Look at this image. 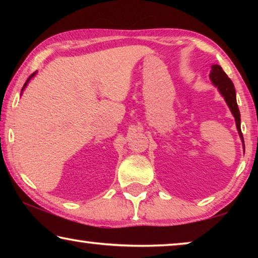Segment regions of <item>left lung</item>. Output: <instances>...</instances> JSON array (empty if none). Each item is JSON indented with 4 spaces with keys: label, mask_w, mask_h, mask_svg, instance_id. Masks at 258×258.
<instances>
[{
    "label": "left lung",
    "mask_w": 258,
    "mask_h": 258,
    "mask_svg": "<svg viewBox=\"0 0 258 258\" xmlns=\"http://www.w3.org/2000/svg\"><path fill=\"white\" fill-rule=\"evenodd\" d=\"M209 76H210L211 82H213L215 87H217L218 91H220L222 96L224 97L229 109H230L231 114L234 115L239 137H241L243 147H244V140H243V135L241 132V114H239L237 101H236V91H235L234 83L231 82V80L229 79L227 74L223 72V69H222L221 66L218 64H214L211 67V72Z\"/></svg>",
    "instance_id": "1"
}]
</instances>
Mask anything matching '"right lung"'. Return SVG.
Instances as JSON below:
<instances>
[{
	"instance_id": "obj_1",
	"label": "right lung",
	"mask_w": 258,
	"mask_h": 258,
	"mask_svg": "<svg viewBox=\"0 0 258 258\" xmlns=\"http://www.w3.org/2000/svg\"><path fill=\"white\" fill-rule=\"evenodd\" d=\"M35 74H36V73L31 74V75L29 76V79H28V80H27V82H26V83H24V86H23V88H22V91L24 90V88H26V87H27V84H28V82H29V81H30V79H31V77H34V76H35Z\"/></svg>"
}]
</instances>
